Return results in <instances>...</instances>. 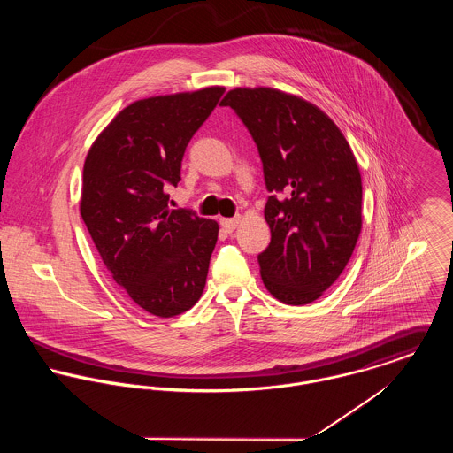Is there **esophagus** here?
<instances>
[{
    "label": "esophagus",
    "mask_w": 453,
    "mask_h": 453,
    "mask_svg": "<svg viewBox=\"0 0 453 453\" xmlns=\"http://www.w3.org/2000/svg\"><path fill=\"white\" fill-rule=\"evenodd\" d=\"M239 225V216L237 218H221V226L226 230V232H234Z\"/></svg>",
    "instance_id": "34e87169"
}]
</instances>
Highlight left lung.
<instances>
[{
	"label": "left lung",
	"instance_id": "left-lung-1",
	"mask_svg": "<svg viewBox=\"0 0 453 453\" xmlns=\"http://www.w3.org/2000/svg\"><path fill=\"white\" fill-rule=\"evenodd\" d=\"M253 135L270 196V244L258 255L268 293L286 305L318 300L347 266L361 234L363 185L356 157L316 104L270 87L230 90Z\"/></svg>",
	"mask_w": 453,
	"mask_h": 453
}]
</instances>
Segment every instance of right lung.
Here are the masks:
<instances>
[{"label": "right lung", "mask_w": 453, "mask_h": 453, "mask_svg": "<svg viewBox=\"0 0 453 453\" xmlns=\"http://www.w3.org/2000/svg\"><path fill=\"white\" fill-rule=\"evenodd\" d=\"M207 87L141 99L90 146L80 214L113 280L142 311L173 318L202 296L218 223L169 207L195 132L223 96Z\"/></svg>", "instance_id": "1"}]
</instances>
